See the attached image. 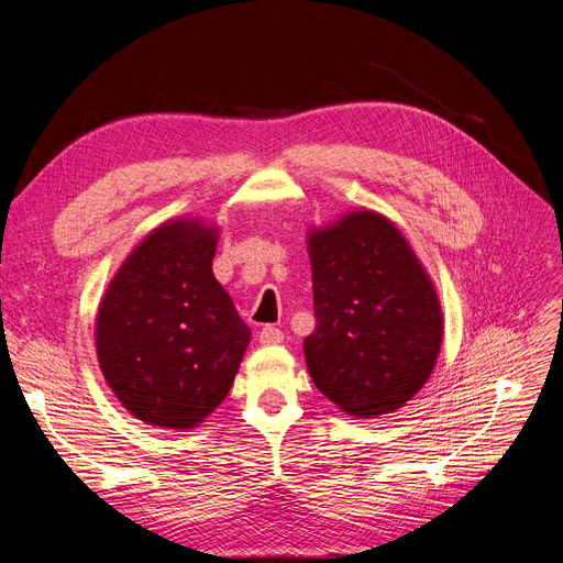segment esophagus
Listing matches in <instances>:
<instances>
[{"label": "esophagus", "instance_id": "34e87169", "mask_svg": "<svg viewBox=\"0 0 563 563\" xmlns=\"http://www.w3.org/2000/svg\"><path fill=\"white\" fill-rule=\"evenodd\" d=\"M283 340H285L283 331L276 329V327H272V323H266V327L260 331V342H262V344H280Z\"/></svg>", "mask_w": 563, "mask_h": 563}]
</instances>
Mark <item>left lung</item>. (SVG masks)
Returning a JSON list of instances; mask_svg holds the SVG:
<instances>
[{"label":"left lung","mask_w":563,"mask_h":563,"mask_svg":"<svg viewBox=\"0 0 563 563\" xmlns=\"http://www.w3.org/2000/svg\"><path fill=\"white\" fill-rule=\"evenodd\" d=\"M314 331L303 340L319 393L346 416L401 408L435 365L438 294L401 232L361 210L310 232Z\"/></svg>","instance_id":"obj_1"}]
</instances>
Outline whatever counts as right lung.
<instances>
[{
    "label": "right lung",
    "mask_w": 563,
    "mask_h": 563,
    "mask_svg": "<svg viewBox=\"0 0 563 563\" xmlns=\"http://www.w3.org/2000/svg\"><path fill=\"white\" fill-rule=\"evenodd\" d=\"M217 228L159 225L113 276L96 346L113 395L134 418L166 429L200 424L225 399L251 340L214 278Z\"/></svg>",
    "instance_id": "add662e5"
}]
</instances>
